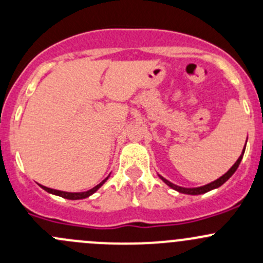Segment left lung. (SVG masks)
Segmentation results:
<instances>
[{
    "instance_id": "8db88e82",
    "label": "left lung",
    "mask_w": 263,
    "mask_h": 263,
    "mask_svg": "<svg viewBox=\"0 0 263 263\" xmlns=\"http://www.w3.org/2000/svg\"><path fill=\"white\" fill-rule=\"evenodd\" d=\"M245 150H246V147L243 148L242 155H240L239 158H238V160L235 161L234 165H233L232 168H230L229 171H228L227 173L224 174V176H221V177H220L219 179H216V181H214V182L209 183V184L202 185V187H196V188H184V187H179V185H176V184H173V183H172V182L166 181V179H165V178H163V177H161V176H159V177H160L161 181H163L164 183H165V184H168L169 187L173 188V190H176V191H178V192H181V193H185V195H202V193L209 192V191L215 190V188H219L220 185L224 184V183L227 182L228 179H229L230 177H232L233 174L235 173V171H237L238 166H239L240 161H242L243 155H245Z\"/></svg>"
}]
</instances>
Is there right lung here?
<instances>
[{
	"instance_id": "right-lung-1",
	"label": "right lung",
	"mask_w": 263,
	"mask_h": 263,
	"mask_svg": "<svg viewBox=\"0 0 263 263\" xmlns=\"http://www.w3.org/2000/svg\"><path fill=\"white\" fill-rule=\"evenodd\" d=\"M108 179V177L107 178L104 179V181L103 182H100L99 184L98 185H95L94 188H91V190H89V191H86V192H63V191H58V190H52V188H48V187H44V185H41L42 188H43L44 191H47V192H49V193H52V195H55V196H61V197H63V198H67V200H81V198H86V197H89V196H91L92 193H95L97 192L98 190H99L100 187H102L103 184H104V182L107 181Z\"/></svg>"
}]
</instances>
